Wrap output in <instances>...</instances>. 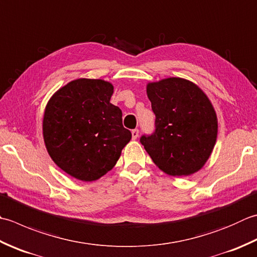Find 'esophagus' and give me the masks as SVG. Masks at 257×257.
Instances as JSON below:
<instances>
[{
    "mask_svg": "<svg viewBox=\"0 0 257 257\" xmlns=\"http://www.w3.org/2000/svg\"><path fill=\"white\" fill-rule=\"evenodd\" d=\"M132 135H133V139L136 140L138 138V135H139V130L138 129H134L132 132Z\"/></svg>",
    "mask_w": 257,
    "mask_h": 257,
    "instance_id": "34e87169",
    "label": "esophagus"
}]
</instances>
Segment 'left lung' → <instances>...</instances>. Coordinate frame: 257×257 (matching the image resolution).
Masks as SVG:
<instances>
[{
    "label": "left lung",
    "instance_id": "1",
    "mask_svg": "<svg viewBox=\"0 0 257 257\" xmlns=\"http://www.w3.org/2000/svg\"><path fill=\"white\" fill-rule=\"evenodd\" d=\"M155 132L140 143L166 174L188 176L203 167L217 138V117L203 90L182 78L147 84Z\"/></svg>",
    "mask_w": 257,
    "mask_h": 257
}]
</instances>
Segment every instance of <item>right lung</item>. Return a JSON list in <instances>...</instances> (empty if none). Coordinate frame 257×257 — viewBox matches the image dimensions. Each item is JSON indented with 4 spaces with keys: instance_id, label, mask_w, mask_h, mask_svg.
Returning <instances> with one entry per match:
<instances>
[{
    "instance_id": "1",
    "label": "right lung",
    "mask_w": 257,
    "mask_h": 257,
    "mask_svg": "<svg viewBox=\"0 0 257 257\" xmlns=\"http://www.w3.org/2000/svg\"><path fill=\"white\" fill-rule=\"evenodd\" d=\"M113 85L77 79L55 92L45 107L43 138L50 157L63 172L92 182L117 164L132 139L122 112L110 103Z\"/></svg>"
}]
</instances>
